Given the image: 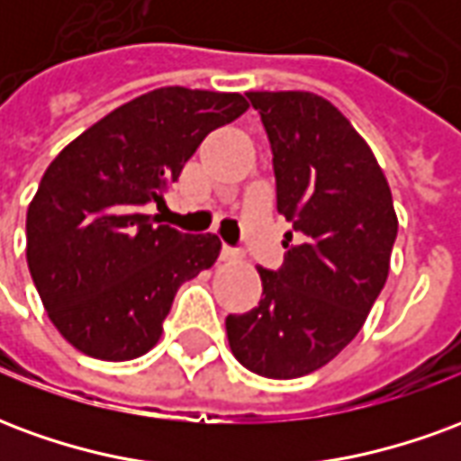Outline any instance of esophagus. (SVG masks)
Listing matches in <instances>:
<instances>
[{
	"instance_id": "34e87169",
	"label": "esophagus",
	"mask_w": 461,
	"mask_h": 461,
	"mask_svg": "<svg viewBox=\"0 0 461 461\" xmlns=\"http://www.w3.org/2000/svg\"><path fill=\"white\" fill-rule=\"evenodd\" d=\"M221 259L224 261L240 259V249H234V247H230V244H221Z\"/></svg>"
}]
</instances>
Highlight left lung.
Here are the masks:
<instances>
[{"label": "left lung", "mask_w": 461, "mask_h": 461, "mask_svg": "<svg viewBox=\"0 0 461 461\" xmlns=\"http://www.w3.org/2000/svg\"><path fill=\"white\" fill-rule=\"evenodd\" d=\"M271 145L276 210L291 221L284 264L264 269L261 301L227 316L234 357L264 377L309 375L356 339L385 286L397 237L375 155L321 95L254 91Z\"/></svg>", "instance_id": "1"}]
</instances>
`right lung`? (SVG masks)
Masks as SVG:
<instances>
[{"label":"right lung","mask_w":461,"mask_h":461,"mask_svg":"<svg viewBox=\"0 0 461 461\" xmlns=\"http://www.w3.org/2000/svg\"><path fill=\"white\" fill-rule=\"evenodd\" d=\"M247 108L240 94L158 88L101 118L46 167L26 212V261L49 319L81 353H148L177 289L217 261L214 234H182L142 207L162 204L200 142Z\"/></svg>","instance_id":"obj_1"}]
</instances>
